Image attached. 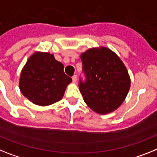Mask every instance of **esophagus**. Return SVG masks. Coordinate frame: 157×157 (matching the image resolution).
<instances>
[{"label":"esophagus","instance_id":"1","mask_svg":"<svg viewBox=\"0 0 157 157\" xmlns=\"http://www.w3.org/2000/svg\"><path fill=\"white\" fill-rule=\"evenodd\" d=\"M72 82L76 83V81H77V76H76V75H74V76L72 77Z\"/></svg>","mask_w":157,"mask_h":157}]
</instances>
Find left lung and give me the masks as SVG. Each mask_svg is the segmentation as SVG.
Masks as SVG:
<instances>
[{
    "label": "left lung",
    "instance_id": "8db88e82",
    "mask_svg": "<svg viewBox=\"0 0 157 157\" xmlns=\"http://www.w3.org/2000/svg\"><path fill=\"white\" fill-rule=\"evenodd\" d=\"M86 81L79 89L86 105L100 114L115 111L125 100L131 80L125 65L106 47L89 48L81 54Z\"/></svg>",
    "mask_w": 157,
    "mask_h": 157
}]
</instances>
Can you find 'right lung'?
<instances>
[{"mask_svg": "<svg viewBox=\"0 0 157 157\" xmlns=\"http://www.w3.org/2000/svg\"><path fill=\"white\" fill-rule=\"evenodd\" d=\"M72 78L64 72V65L49 52H34L22 68L19 87L31 102L48 106L62 99Z\"/></svg>", "mask_w": 157, "mask_h": 157, "instance_id": "right-lung-1", "label": "right lung"}]
</instances>
